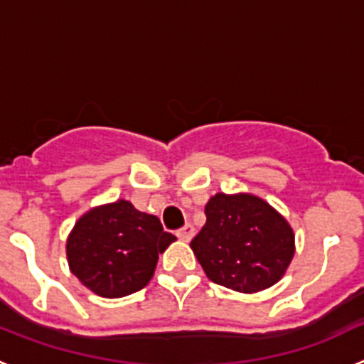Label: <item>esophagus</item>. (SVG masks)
I'll list each match as a JSON object with an SVG mask.
<instances>
[{
  "label": "esophagus",
  "mask_w": 364,
  "mask_h": 364,
  "mask_svg": "<svg viewBox=\"0 0 364 364\" xmlns=\"http://www.w3.org/2000/svg\"><path fill=\"white\" fill-rule=\"evenodd\" d=\"M193 233H195V230H193L191 224H186L182 230L176 231V237H178L180 240H184V242H189V240L193 239Z\"/></svg>",
  "instance_id": "1"
}]
</instances>
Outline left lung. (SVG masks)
<instances>
[{
  "mask_svg": "<svg viewBox=\"0 0 364 364\" xmlns=\"http://www.w3.org/2000/svg\"><path fill=\"white\" fill-rule=\"evenodd\" d=\"M191 250L208 279L240 294H257L282 279L295 253L290 222L252 193H217Z\"/></svg>",
  "mask_w": 364,
  "mask_h": 364,
  "instance_id": "left-lung-1",
  "label": "left lung"
}]
</instances>
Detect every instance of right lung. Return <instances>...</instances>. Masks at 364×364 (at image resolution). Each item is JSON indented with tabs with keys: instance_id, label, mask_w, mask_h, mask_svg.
I'll return each instance as SVG.
<instances>
[{
	"instance_id": "right-lung-1",
	"label": "right lung",
	"mask_w": 364,
	"mask_h": 364,
	"mask_svg": "<svg viewBox=\"0 0 364 364\" xmlns=\"http://www.w3.org/2000/svg\"><path fill=\"white\" fill-rule=\"evenodd\" d=\"M175 240L154 215L120 198L96 205L76 220L67 237V262L92 294L125 297L147 286L159 255Z\"/></svg>"
}]
</instances>
